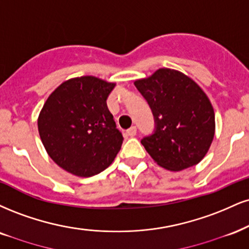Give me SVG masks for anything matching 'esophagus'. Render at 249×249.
Wrapping results in <instances>:
<instances>
[{"label":"esophagus","mask_w":249,"mask_h":249,"mask_svg":"<svg viewBox=\"0 0 249 249\" xmlns=\"http://www.w3.org/2000/svg\"><path fill=\"white\" fill-rule=\"evenodd\" d=\"M126 134L128 137H134L137 134V127L136 126H131L128 130L126 131Z\"/></svg>","instance_id":"esophagus-1"}]
</instances>
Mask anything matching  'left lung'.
Wrapping results in <instances>:
<instances>
[{
  "label": "left lung",
  "mask_w": 249,
  "mask_h": 249,
  "mask_svg": "<svg viewBox=\"0 0 249 249\" xmlns=\"http://www.w3.org/2000/svg\"><path fill=\"white\" fill-rule=\"evenodd\" d=\"M134 86L154 117V132L142 139L152 159L173 172L198 163L214 137L213 107L205 92L190 77L168 68Z\"/></svg>",
  "instance_id": "8db88e82"
}]
</instances>
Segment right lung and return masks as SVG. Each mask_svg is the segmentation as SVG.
I'll use <instances>...</instances> for the list:
<instances>
[{
	"label": "right lung",
	"instance_id": "add662e5",
	"mask_svg": "<svg viewBox=\"0 0 249 249\" xmlns=\"http://www.w3.org/2000/svg\"><path fill=\"white\" fill-rule=\"evenodd\" d=\"M115 83L81 76L60 85L38 118L45 149L58 166L81 178L103 172L121 151L124 138L107 106Z\"/></svg>",
	"mask_w": 249,
	"mask_h": 249
}]
</instances>
